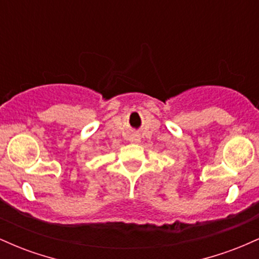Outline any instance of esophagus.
Instances as JSON below:
<instances>
[{"label":"esophagus","mask_w":259,"mask_h":259,"mask_svg":"<svg viewBox=\"0 0 259 259\" xmlns=\"http://www.w3.org/2000/svg\"><path fill=\"white\" fill-rule=\"evenodd\" d=\"M130 141H132V142H139L140 141V136L139 135L130 136Z\"/></svg>","instance_id":"34e87169"}]
</instances>
